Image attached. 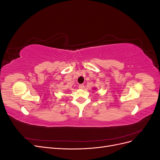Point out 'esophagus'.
Instances as JSON below:
<instances>
[{
	"instance_id": "1",
	"label": "esophagus",
	"mask_w": 160,
	"mask_h": 160,
	"mask_svg": "<svg viewBox=\"0 0 160 160\" xmlns=\"http://www.w3.org/2000/svg\"><path fill=\"white\" fill-rule=\"evenodd\" d=\"M85 88V87H84V85L83 84H80V85H79V89H83Z\"/></svg>"
}]
</instances>
